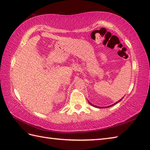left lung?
Segmentation results:
<instances>
[{
	"mask_svg": "<svg viewBox=\"0 0 150 150\" xmlns=\"http://www.w3.org/2000/svg\"><path fill=\"white\" fill-rule=\"evenodd\" d=\"M123 98H124V97H123ZM123 98H122V99H120V100H119L118 101H117V102H116V103H114V104H113V105H110V106H105V107H101V106H96V105H93V104H92V103H91V102H89L88 101V103H89V104L90 105H91L92 106H94V107H96V108H108V107H110V106H113V105H115V104H117V103H119V101H121V100H122V99H123Z\"/></svg>",
	"mask_w": 150,
	"mask_h": 150,
	"instance_id": "8db88e82",
	"label": "left lung"
}]
</instances>
